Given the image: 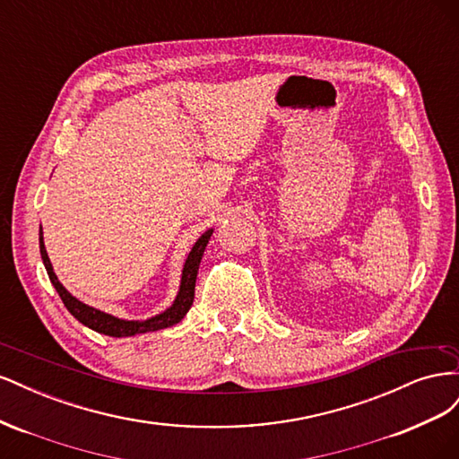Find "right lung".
Returning a JSON list of instances; mask_svg holds the SVG:
<instances>
[{
  "label": "right lung",
  "instance_id": "obj_1",
  "mask_svg": "<svg viewBox=\"0 0 459 459\" xmlns=\"http://www.w3.org/2000/svg\"><path fill=\"white\" fill-rule=\"evenodd\" d=\"M212 231L214 230H206L197 239V243L193 245L191 253L187 255L184 270H182V281H179V290L172 302V307L166 308L164 312H160L157 316L147 317V319H122L113 314H107L103 310L88 307V304H84L68 293V290L63 287V283L57 280V275H55V272H53V266L49 262L46 245H44V231L41 230H39V253H41V260H44V266L48 270V275H49L53 287L57 289V293H59L61 300L65 302L66 310L71 312L80 324H84L86 327H90L97 333H103V335H108V337H134V335H140V333L166 329V327H172V325L182 322L184 316L191 308L193 299H195V281H197L199 264H201L203 253H204L208 239H211Z\"/></svg>",
  "mask_w": 459,
  "mask_h": 459
}]
</instances>
